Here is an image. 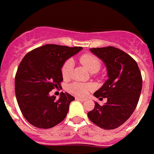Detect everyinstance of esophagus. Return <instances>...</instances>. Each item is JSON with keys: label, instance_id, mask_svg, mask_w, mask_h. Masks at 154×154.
Here are the masks:
<instances>
[{"label": "esophagus", "instance_id": "esophagus-1", "mask_svg": "<svg viewBox=\"0 0 154 154\" xmlns=\"http://www.w3.org/2000/svg\"><path fill=\"white\" fill-rule=\"evenodd\" d=\"M76 99L82 101V102H84V101H86V99H85V98H83V97H76Z\"/></svg>", "mask_w": 154, "mask_h": 154}]
</instances>
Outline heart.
<instances>
[{"instance_id":"b5f03b06","label":"heart","mask_w":154,"mask_h":154,"mask_svg":"<svg viewBox=\"0 0 154 154\" xmlns=\"http://www.w3.org/2000/svg\"><path fill=\"white\" fill-rule=\"evenodd\" d=\"M79 61L90 73H97L101 69V62L100 59L92 53H85L81 55L79 58ZM73 68V62L71 59H68L64 62L61 68V73L64 79H68L71 77ZM93 89L94 85L92 84L73 82L68 86L69 91L78 96H85Z\"/></svg>"}]
</instances>
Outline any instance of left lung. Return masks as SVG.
<instances>
[{
    "label": "left lung",
    "instance_id": "1",
    "mask_svg": "<svg viewBox=\"0 0 154 154\" xmlns=\"http://www.w3.org/2000/svg\"><path fill=\"white\" fill-rule=\"evenodd\" d=\"M90 50L105 63L109 79L94 94L97 98L107 97V102L102 106L95 102L88 116L102 129H116L136 109L143 85L141 73L137 63L118 48L107 46Z\"/></svg>",
    "mask_w": 154,
    "mask_h": 154
}]
</instances>
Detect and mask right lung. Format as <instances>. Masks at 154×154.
I'll return each instance as SVG.
<instances>
[{
	"label": "right lung",
	"mask_w": 154,
	"mask_h": 154,
	"mask_svg": "<svg viewBox=\"0 0 154 154\" xmlns=\"http://www.w3.org/2000/svg\"><path fill=\"white\" fill-rule=\"evenodd\" d=\"M81 49L47 44L33 49L22 59L15 75V95L20 110L29 123L49 129L65 119L74 97L61 92L57 100L49 93L61 86L64 62Z\"/></svg>",
	"instance_id": "1"
}]
</instances>
